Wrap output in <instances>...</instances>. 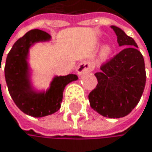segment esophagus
I'll use <instances>...</instances> for the list:
<instances>
[{
  "mask_svg": "<svg viewBox=\"0 0 152 152\" xmlns=\"http://www.w3.org/2000/svg\"><path fill=\"white\" fill-rule=\"evenodd\" d=\"M93 62L91 61H88V60H87V61H83L81 62L77 68V73L81 75L83 74H86V73H88V72H91L93 70Z\"/></svg>",
  "mask_w": 152,
  "mask_h": 152,
  "instance_id": "34e87169",
  "label": "esophagus"
}]
</instances>
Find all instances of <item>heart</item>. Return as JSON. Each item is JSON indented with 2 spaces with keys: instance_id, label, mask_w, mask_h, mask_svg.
Returning a JSON list of instances; mask_svg holds the SVG:
<instances>
[{
  "instance_id": "b5f03b06",
  "label": "heart",
  "mask_w": 152,
  "mask_h": 152,
  "mask_svg": "<svg viewBox=\"0 0 152 152\" xmlns=\"http://www.w3.org/2000/svg\"><path fill=\"white\" fill-rule=\"evenodd\" d=\"M111 51H112V49H111L110 45H104L102 49V51H101V57L102 59H107L110 56Z\"/></svg>"
}]
</instances>
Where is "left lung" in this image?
I'll return each instance as SVG.
<instances>
[{
    "label": "left lung",
    "mask_w": 152,
    "mask_h": 152,
    "mask_svg": "<svg viewBox=\"0 0 152 152\" xmlns=\"http://www.w3.org/2000/svg\"><path fill=\"white\" fill-rule=\"evenodd\" d=\"M119 46H126L101 65L95 74L98 84L88 94L91 108L104 117L120 118L132 112L146 85L144 58L136 41L112 26Z\"/></svg>",
    "instance_id": "left-lung-1"
}]
</instances>
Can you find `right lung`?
I'll return each instance as SVG.
<instances>
[{
	"instance_id": "add662e5",
	"label": "right lung",
	"mask_w": 152,
	"mask_h": 152,
	"mask_svg": "<svg viewBox=\"0 0 152 152\" xmlns=\"http://www.w3.org/2000/svg\"><path fill=\"white\" fill-rule=\"evenodd\" d=\"M50 39V36L47 32L39 29L26 33L12 47L4 66L5 80L12 99L23 113L33 117L47 116L57 112L61 108L65 86L77 79V75L73 74L56 77L46 92H35L32 89L26 62L28 50L35 42Z\"/></svg>"
}]
</instances>
